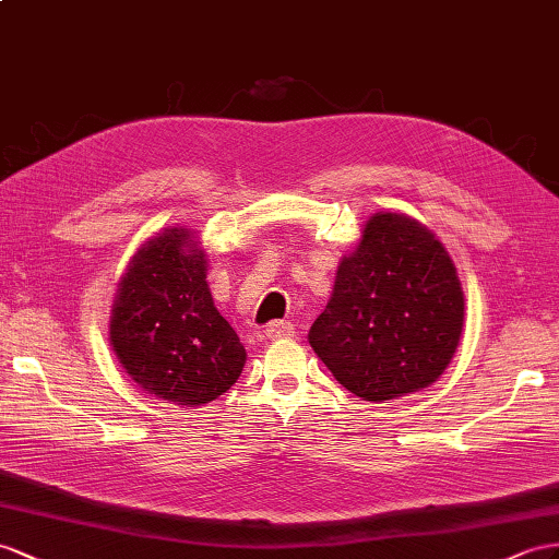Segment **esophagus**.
Segmentation results:
<instances>
[{"mask_svg":"<svg viewBox=\"0 0 559 559\" xmlns=\"http://www.w3.org/2000/svg\"><path fill=\"white\" fill-rule=\"evenodd\" d=\"M266 337L269 340H281V337H293L295 335V325L290 321H274L266 325Z\"/></svg>","mask_w":559,"mask_h":559,"instance_id":"obj_1","label":"esophagus"}]
</instances>
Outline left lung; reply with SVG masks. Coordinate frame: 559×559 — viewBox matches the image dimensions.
Returning <instances> with one entry per match:
<instances>
[{
    "label": "left lung",
    "instance_id": "left-lung-1",
    "mask_svg": "<svg viewBox=\"0 0 559 559\" xmlns=\"http://www.w3.org/2000/svg\"><path fill=\"white\" fill-rule=\"evenodd\" d=\"M463 319L465 297L447 248L418 219L378 212L342 257L309 345L342 388L384 404L429 388L447 370Z\"/></svg>",
    "mask_w": 559,
    "mask_h": 559
}]
</instances>
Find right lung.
<instances>
[{
    "label": "right lung",
    "instance_id": "obj_1",
    "mask_svg": "<svg viewBox=\"0 0 559 559\" xmlns=\"http://www.w3.org/2000/svg\"><path fill=\"white\" fill-rule=\"evenodd\" d=\"M207 257L189 228L148 238L118 283L110 347L122 368L163 402L200 406L238 380L246 347L214 307Z\"/></svg>",
    "mask_w": 559,
    "mask_h": 559
}]
</instances>
